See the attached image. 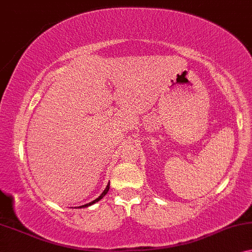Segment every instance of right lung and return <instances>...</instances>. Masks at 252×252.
Instances as JSON below:
<instances>
[{"label": "right lung", "instance_id": "obj_1", "mask_svg": "<svg viewBox=\"0 0 252 252\" xmlns=\"http://www.w3.org/2000/svg\"><path fill=\"white\" fill-rule=\"evenodd\" d=\"M108 189H109V184H108V185H107V187H106V189H105L104 192H102V193L100 194V196L97 197V198H95V200H94V201H92V202H89V203H87V204H84V205H81V207H79V208H86V207H90V205H92V204H94V203H95V202L100 201L101 198L104 197V196L106 195V194H107Z\"/></svg>", "mask_w": 252, "mask_h": 252}]
</instances>
